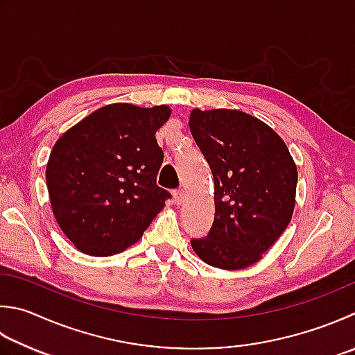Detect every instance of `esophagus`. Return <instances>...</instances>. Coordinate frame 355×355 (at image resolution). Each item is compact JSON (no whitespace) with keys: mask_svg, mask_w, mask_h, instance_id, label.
<instances>
[{"mask_svg":"<svg viewBox=\"0 0 355 355\" xmlns=\"http://www.w3.org/2000/svg\"><path fill=\"white\" fill-rule=\"evenodd\" d=\"M173 195H175V202H176L178 205L184 202V199H185V191H184L182 189L176 190L175 193H173Z\"/></svg>","mask_w":355,"mask_h":355,"instance_id":"34e87169","label":"esophagus"}]
</instances>
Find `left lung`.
I'll use <instances>...</instances> for the list:
<instances>
[{
	"label": "left lung",
	"mask_w": 355,
	"mask_h": 355,
	"mask_svg": "<svg viewBox=\"0 0 355 355\" xmlns=\"http://www.w3.org/2000/svg\"><path fill=\"white\" fill-rule=\"evenodd\" d=\"M189 125L215 182V220L209 235L191 239V247L218 269H245L291 223L297 165L284 140L247 112L195 108Z\"/></svg>",
	"instance_id": "1"
}]
</instances>
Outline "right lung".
Masks as SVG:
<instances>
[{"label": "right lung", "instance_id": "1", "mask_svg": "<svg viewBox=\"0 0 355 355\" xmlns=\"http://www.w3.org/2000/svg\"><path fill=\"white\" fill-rule=\"evenodd\" d=\"M170 114L165 105H106L53 145L46 166L51 207L80 252H123L164 209L171 195L156 184L164 160L156 131Z\"/></svg>", "mask_w": 355, "mask_h": 355}]
</instances>
